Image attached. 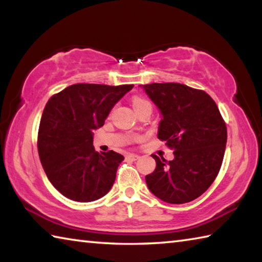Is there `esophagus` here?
I'll return each mask as SVG.
<instances>
[{
  "mask_svg": "<svg viewBox=\"0 0 262 262\" xmlns=\"http://www.w3.org/2000/svg\"><path fill=\"white\" fill-rule=\"evenodd\" d=\"M126 159H129V161H136V159H139V155L128 154L127 156H126Z\"/></svg>",
  "mask_w": 262,
  "mask_h": 262,
  "instance_id": "obj_1",
  "label": "esophagus"
}]
</instances>
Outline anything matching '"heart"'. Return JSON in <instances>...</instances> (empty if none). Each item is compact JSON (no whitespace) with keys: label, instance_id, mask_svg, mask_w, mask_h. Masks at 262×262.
I'll use <instances>...</instances> for the list:
<instances>
[{"label":"heart","instance_id":"b5f03b06","mask_svg":"<svg viewBox=\"0 0 262 262\" xmlns=\"http://www.w3.org/2000/svg\"><path fill=\"white\" fill-rule=\"evenodd\" d=\"M144 105H151V104H150L148 100L140 98V97H135V98L133 99V106H134L135 110L141 107V106H144Z\"/></svg>","mask_w":262,"mask_h":262}]
</instances>
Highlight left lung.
Wrapping results in <instances>:
<instances>
[{"label": "left lung", "instance_id": "left-lung-1", "mask_svg": "<svg viewBox=\"0 0 262 262\" xmlns=\"http://www.w3.org/2000/svg\"><path fill=\"white\" fill-rule=\"evenodd\" d=\"M162 115L157 137L174 150L166 161L152 155L156 168L145 183L162 201L181 205L210 187L227 145V127L211 97L179 83L140 85Z\"/></svg>", "mask_w": 262, "mask_h": 262}]
</instances>
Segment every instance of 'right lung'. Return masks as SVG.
<instances>
[{
    "label": "right lung",
    "mask_w": 262,
    "mask_h": 262,
    "mask_svg": "<svg viewBox=\"0 0 262 262\" xmlns=\"http://www.w3.org/2000/svg\"><path fill=\"white\" fill-rule=\"evenodd\" d=\"M133 86L78 83L47 101L39 126V158L47 178L66 198L91 202L112 188L125 157L113 150L97 152L94 132Z\"/></svg>",
    "instance_id": "1"
}]
</instances>
